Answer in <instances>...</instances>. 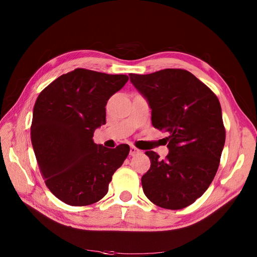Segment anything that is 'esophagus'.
I'll use <instances>...</instances> for the list:
<instances>
[{"instance_id": "34e87169", "label": "esophagus", "mask_w": 257, "mask_h": 257, "mask_svg": "<svg viewBox=\"0 0 257 257\" xmlns=\"http://www.w3.org/2000/svg\"><path fill=\"white\" fill-rule=\"evenodd\" d=\"M141 153H142V151L140 149H138V148L133 147V146L130 148V155L131 156H136V155L141 154Z\"/></svg>"}]
</instances>
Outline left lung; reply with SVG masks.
<instances>
[{"mask_svg": "<svg viewBox=\"0 0 257 257\" xmlns=\"http://www.w3.org/2000/svg\"><path fill=\"white\" fill-rule=\"evenodd\" d=\"M129 77L149 102L152 125L170 133L165 159L146 152L151 167L142 177L144 193L159 207L182 209L205 193L220 165L226 132L219 99L181 69Z\"/></svg>", "mask_w": 257, "mask_h": 257, "instance_id": "obj_1", "label": "left lung"}]
</instances>
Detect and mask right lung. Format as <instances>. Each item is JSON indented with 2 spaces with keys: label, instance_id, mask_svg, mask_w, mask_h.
<instances>
[{
  "label": "right lung",
  "instance_id": "obj_1",
  "mask_svg": "<svg viewBox=\"0 0 257 257\" xmlns=\"http://www.w3.org/2000/svg\"><path fill=\"white\" fill-rule=\"evenodd\" d=\"M128 81L76 69L39 93L33 109L31 142L39 171L51 193L72 206H86L108 192L113 173L130 148L94 144L93 132L106 124V104Z\"/></svg>",
  "mask_w": 257,
  "mask_h": 257
}]
</instances>
